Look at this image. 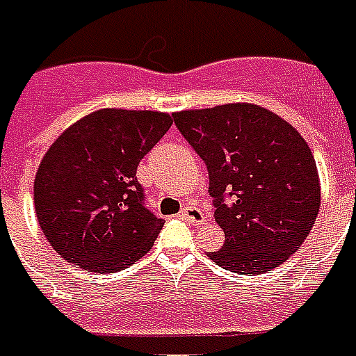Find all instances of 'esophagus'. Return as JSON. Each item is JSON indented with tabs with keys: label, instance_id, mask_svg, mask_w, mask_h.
I'll use <instances>...</instances> for the list:
<instances>
[{
	"label": "esophagus",
	"instance_id": "34e87169",
	"mask_svg": "<svg viewBox=\"0 0 356 356\" xmlns=\"http://www.w3.org/2000/svg\"><path fill=\"white\" fill-rule=\"evenodd\" d=\"M179 218L184 222H188V224H202V222H205V214L200 211L197 207H192V205H188V207H184L181 213H179Z\"/></svg>",
	"mask_w": 356,
	"mask_h": 356
}]
</instances>
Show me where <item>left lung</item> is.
Wrapping results in <instances>:
<instances>
[{"instance_id": "1", "label": "left lung", "mask_w": 356, "mask_h": 356, "mask_svg": "<svg viewBox=\"0 0 356 356\" xmlns=\"http://www.w3.org/2000/svg\"><path fill=\"white\" fill-rule=\"evenodd\" d=\"M173 119L207 164L214 220L226 235L209 259L250 276L289 259L321 207L316 159L300 132L252 102L183 110ZM226 191L232 202L224 204Z\"/></svg>"}]
</instances>
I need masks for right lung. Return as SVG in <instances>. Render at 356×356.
<instances>
[{
  "label": "right lung",
  "mask_w": 356,
  "mask_h": 356,
  "mask_svg": "<svg viewBox=\"0 0 356 356\" xmlns=\"http://www.w3.org/2000/svg\"><path fill=\"white\" fill-rule=\"evenodd\" d=\"M172 123L164 112L102 108L56 138L35 175L33 202L63 259L106 275L151 250L164 220L143 207L136 170Z\"/></svg>",
  "instance_id": "right-lung-1"
}]
</instances>
